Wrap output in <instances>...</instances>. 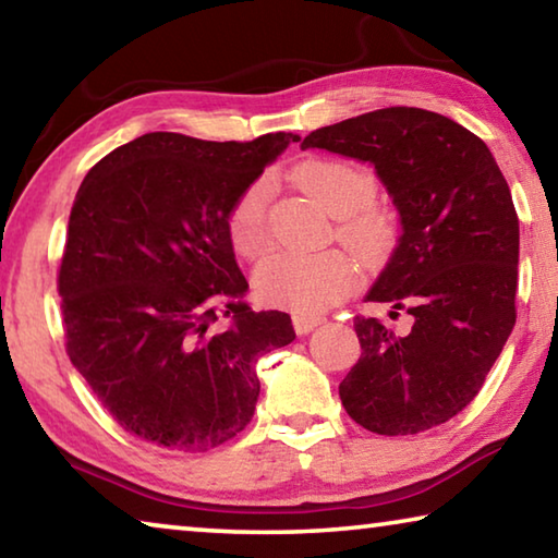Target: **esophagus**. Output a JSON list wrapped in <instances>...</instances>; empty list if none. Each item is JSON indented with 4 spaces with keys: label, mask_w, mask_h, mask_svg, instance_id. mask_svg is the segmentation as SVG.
<instances>
[{
    "label": "esophagus",
    "mask_w": 558,
    "mask_h": 558,
    "mask_svg": "<svg viewBox=\"0 0 558 558\" xmlns=\"http://www.w3.org/2000/svg\"><path fill=\"white\" fill-rule=\"evenodd\" d=\"M317 325H323V317L315 315H292V327L298 335H310Z\"/></svg>",
    "instance_id": "1"
}]
</instances>
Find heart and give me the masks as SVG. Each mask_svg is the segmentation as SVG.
Listing matches in <instances>:
<instances>
[{"label": "heart", "instance_id": "heart-1", "mask_svg": "<svg viewBox=\"0 0 558 558\" xmlns=\"http://www.w3.org/2000/svg\"><path fill=\"white\" fill-rule=\"evenodd\" d=\"M295 182L335 216V239L359 258L376 260L391 241V221L376 209V177L369 169L344 159H307L295 167ZM270 189L266 182L245 186L229 216V239L239 256L256 260L270 248L268 221ZM354 266L344 253L317 256L276 253L253 272V290L260 302L286 307L298 315H319L335 307L354 286Z\"/></svg>", "mask_w": 558, "mask_h": 558}]
</instances>
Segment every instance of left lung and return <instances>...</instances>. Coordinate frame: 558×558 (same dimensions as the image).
I'll use <instances>...</instances> for the list:
<instances>
[{
  "label": "left lung",
  "mask_w": 558,
  "mask_h": 558,
  "mask_svg": "<svg viewBox=\"0 0 558 558\" xmlns=\"http://www.w3.org/2000/svg\"><path fill=\"white\" fill-rule=\"evenodd\" d=\"M300 147L369 162L401 221L366 300L413 323L396 335L376 317L354 319L362 356L339 384L342 405L379 436L440 426L483 389L517 319L519 219L493 153L421 108L364 112L310 132Z\"/></svg>",
  "instance_id": "1"
}]
</instances>
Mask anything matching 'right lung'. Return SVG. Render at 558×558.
Masks as SVG:
<instances>
[{
  "label": "right lung",
  "mask_w": 558,
  "mask_h": 558,
  "mask_svg": "<svg viewBox=\"0 0 558 558\" xmlns=\"http://www.w3.org/2000/svg\"><path fill=\"white\" fill-rule=\"evenodd\" d=\"M298 140L147 132L83 179L59 270L65 352L132 436L202 452L253 418L258 356L295 329L290 315L243 302L229 216Z\"/></svg>",
  "instance_id": "right-lung-1"
}]
</instances>
